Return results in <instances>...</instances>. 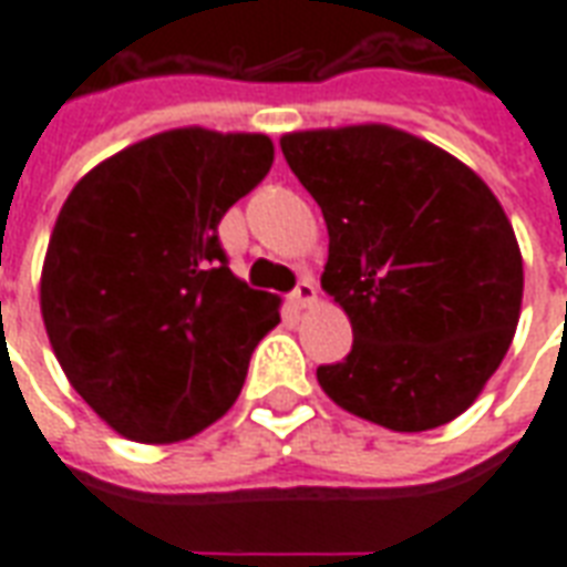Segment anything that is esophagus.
<instances>
[{"label":"esophagus","mask_w":567,"mask_h":567,"mask_svg":"<svg viewBox=\"0 0 567 567\" xmlns=\"http://www.w3.org/2000/svg\"><path fill=\"white\" fill-rule=\"evenodd\" d=\"M312 300H316V285H312V279H300L295 291H291V303H295L297 309H303L309 307Z\"/></svg>","instance_id":"34e87169"}]
</instances>
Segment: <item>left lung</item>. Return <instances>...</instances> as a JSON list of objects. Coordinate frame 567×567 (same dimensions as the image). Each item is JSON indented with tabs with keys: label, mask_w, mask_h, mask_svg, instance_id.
I'll list each match as a JSON object with an SVG mask.
<instances>
[{
	"label": "left lung",
	"mask_w": 567,
	"mask_h": 567,
	"mask_svg": "<svg viewBox=\"0 0 567 567\" xmlns=\"http://www.w3.org/2000/svg\"><path fill=\"white\" fill-rule=\"evenodd\" d=\"M321 206V288L352 321V352L316 370L333 404L392 431L462 416L511 349L523 255L486 182L385 124L282 136Z\"/></svg>",
	"instance_id": "left-lung-1"
}]
</instances>
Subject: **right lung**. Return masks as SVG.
Returning a JSON list of instances; mask_svg holds the SVG:
<instances>
[{
	"instance_id": "1",
	"label": "right lung",
	"mask_w": 567,
	"mask_h": 567,
	"mask_svg": "<svg viewBox=\"0 0 567 567\" xmlns=\"http://www.w3.org/2000/svg\"><path fill=\"white\" fill-rule=\"evenodd\" d=\"M272 166L260 133L185 127L72 187L42 267V319L72 389L117 434L175 443L221 419L279 300L239 282L218 224Z\"/></svg>"
}]
</instances>
